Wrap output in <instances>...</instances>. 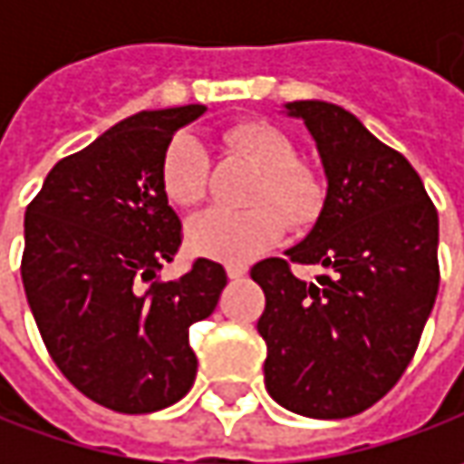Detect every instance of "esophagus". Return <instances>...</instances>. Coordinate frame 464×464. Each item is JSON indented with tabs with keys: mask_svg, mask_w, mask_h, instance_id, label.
<instances>
[{
	"mask_svg": "<svg viewBox=\"0 0 464 464\" xmlns=\"http://www.w3.org/2000/svg\"><path fill=\"white\" fill-rule=\"evenodd\" d=\"M247 274V266L242 263H227V276L229 278H242Z\"/></svg>",
	"mask_w": 464,
	"mask_h": 464,
	"instance_id": "obj_1",
	"label": "esophagus"
}]
</instances>
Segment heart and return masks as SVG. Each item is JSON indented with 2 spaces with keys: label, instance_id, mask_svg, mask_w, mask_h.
<instances>
[{
  "label": "heart",
  "instance_id": "heart-1",
  "mask_svg": "<svg viewBox=\"0 0 464 464\" xmlns=\"http://www.w3.org/2000/svg\"><path fill=\"white\" fill-rule=\"evenodd\" d=\"M224 144L232 152L247 157L263 172L247 196V204L253 208H208L198 214L188 224V245L206 258L247 263L281 240V216L292 227H304L317 217L320 188L307 169L299 168V152L292 139L271 123H237L227 129ZM160 183L169 204L196 206L204 198L208 186V152L196 136L180 134L169 141L160 165Z\"/></svg>",
  "mask_w": 464,
  "mask_h": 464
}]
</instances>
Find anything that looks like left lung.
I'll return each mask as SVG.
<instances>
[{
	"instance_id": "1",
	"label": "left lung",
	"mask_w": 464,
	"mask_h": 464,
	"mask_svg": "<svg viewBox=\"0 0 464 464\" xmlns=\"http://www.w3.org/2000/svg\"><path fill=\"white\" fill-rule=\"evenodd\" d=\"M286 113L314 139L328 193L289 260L250 271L266 295V390L299 416L348 419L384 398L419 348L439 292V217L411 162L353 113L323 100ZM292 262L331 274L307 285Z\"/></svg>"
}]
</instances>
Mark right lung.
<instances>
[{"label": "right lung", "mask_w": 464, "mask_h": 464, "mask_svg": "<svg viewBox=\"0 0 464 464\" xmlns=\"http://www.w3.org/2000/svg\"><path fill=\"white\" fill-rule=\"evenodd\" d=\"M204 105L141 111L59 160L25 211L23 286L62 374L98 405L152 413L196 380L188 328L208 317L227 274L196 258L157 276L183 232L160 183L172 134Z\"/></svg>", "instance_id": "obj_1"}]
</instances>
